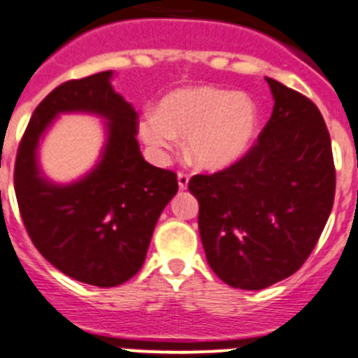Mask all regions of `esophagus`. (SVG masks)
<instances>
[{
	"label": "esophagus",
	"mask_w": 358,
	"mask_h": 358,
	"mask_svg": "<svg viewBox=\"0 0 358 358\" xmlns=\"http://www.w3.org/2000/svg\"><path fill=\"white\" fill-rule=\"evenodd\" d=\"M189 178L190 176L187 175V173H183V171H178V187L180 189H187V187H189Z\"/></svg>",
	"instance_id": "obj_1"
}]
</instances>
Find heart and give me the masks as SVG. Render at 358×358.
Segmentation results:
<instances>
[{"label":"heart","mask_w":358,"mask_h":358,"mask_svg":"<svg viewBox=\"0 0 358 358\" xmlns=\"http://www.w3.org/2000/svg\"><path fill=\"white\" fill-rule=\"evenodd\" d=\"M258 125V108L249 95L198 86L169 93L159 111L145 113L139 132L157 152L175 148L178 136H187V153L192 162L217 171L245 155Z\"/></svg>","instance_id":"obj_1"}]
</instances>
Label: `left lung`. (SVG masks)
<instances>
[{"label": "left lung", "mask_w": 358, "mask_h": 358, "mask_svg": "<svg viewBox=\"0 0 358 358\" xmlns=\"http://www.w3.org/2000/svg\"><path fill=\"white\" fill-rule=\"evenodd\" d=\"M275 103L258 141L212 175H194L206 259L226 285L263 289L306 263L329 220L336 166L313 100L266 78Z\"/></svg>", "instance_id": "8db88e82"}]
</instances>
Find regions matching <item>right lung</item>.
Wrapping results in <instances>:
<instances>
[{
    "instance_id": "add662e5",
    "label": "right lung",
    "mask_w": 358,
    "mask_h": 358,
    "mask_svg": "<svg viewBox=\"0 0 358 358\" xmlns=\"http://www.w3.org/2000/svg\"><path fill=\"white\" fill-rule=\"evenodd\" d=\"M111 72L72 79L36 106L15 157L13 187L22 222L40 255L59 272L99 288L118 286L141 270L164 206L178 190L176 173L139 152V116L111 88ZM88 110L110 120L101 164L72 186L39 178L34 150L58 112Z\"/></svg>"
}]
</instances>
